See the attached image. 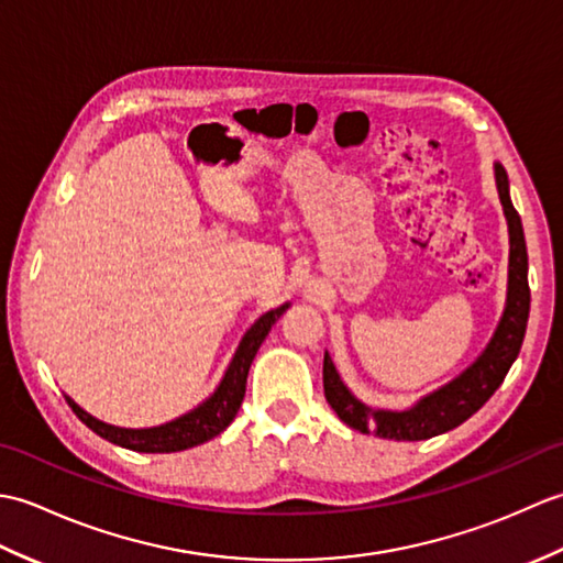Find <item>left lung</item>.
Segmentation results:
<instances>
[{
  "instance_id": "1",
  "label": "left lung",
  "mask_w": 563,
  "mask_h": 563,
  "mask_svg": "<svg viewBox=\"0 0 563 563\" xmlns=\"http://www.w3.org/2000/svg\"><path fill=\"white\" fill-rule=\"evenodd\" d=\"M496 186L510 234V263H508V300L506 312L494 333L492 343L472 367L452 379L450 385L428 394L409 411H379L357 401L343 385L329 353H324V397L345 426L361 430L365 435L387 440H428L457 428L492 399V394L506 379L510 365L516 363L530 317V285H528V246H525L522 222L512 208L508 194V174L496 164Z\"/></svg>"
}]
</instances>
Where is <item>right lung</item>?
Returning a JSON list of instances; mask_svg holds the SVG:
<instances>
[{"label": "right lung", "mask_w": 563, "mask_h": 563, "mask_svg": "<svg viewBox=\"0 0 563 563\" xmlns=\"http://www.w3.org/2000/svg\"><path fill=\"white\" fill-rule=\"evenodd\" d=\"M285 309H288V305H283L278 309H273V312L263 314L256 324L244 333V339H242V343H239L232 363H230V367H227L220 387L214 389L212 397L208 401H202L198 409H194L181 418H176V421H172V423H164L159 428H145V430L115 428V426H109L103 421H97V418L89 416L84 409H79V406L69 397H65V399L84 426L91 428L93 433L101 435L103 440L113 442V445H121V448L135 450V452H178V450L196 448V445H200V442H208L210 438L220 435L222 430L234 421V416L239 411V406H242L244 394H246L249 367H251V363H254L261 343L266 341L271 327L285 314Z\"/></svg>", "instance_id": "obj_1"}]
</instances>
